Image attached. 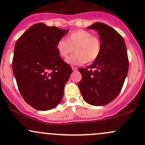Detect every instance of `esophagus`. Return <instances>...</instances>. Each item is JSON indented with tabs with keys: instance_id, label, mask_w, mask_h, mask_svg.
Segmentation results:
<instances>
[{
	"instance_id": "34e87169",
	"label": "esophagus",
	"mask_w": 145,
	"mask_h": 145,
	"mask_svg": "<svg viewBox=\"0 0 145 145\" xmlns=\"http://www.w3.org/2000/svg\"><path fill=\"white\" fill-rule=\"evenodd\" d=\"M71 69H72L73 71H77V70H78V68L76 67H74V66H72V67H71Z\"/></svg>"
}]
</instances>
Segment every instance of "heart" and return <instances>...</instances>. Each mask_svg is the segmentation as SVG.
Listing matches in <instances>:
<instances>
[{"label":"heart","mask_w":145,"mask_h":145,"mask_svg":"<svg viewBox=\"0 0 145 145\" xmlns=\"http://www.w3.org/2000/svg\"><path fill=\"white\" fill-rule=\"evenodd\" d=\"M58 54L67 58L73 52L75 54L67 61L72 65L91 63L99 58L102 52V43L99 38L90 31L78 29L68 35L66 39H60L56 44Z\"/></svg>","instance_id":"b5f03b06"}]
</instances>
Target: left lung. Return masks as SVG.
I'll list each match as a JSON object with an SVG mask.
<instances>
[{
    "instance_id": "obj_1",
    "label": "left lung",
    "mask_w": 145,
    "mask_h": 145,
    "mask_svg": "<svg viewBox=\"0 0 145 145\" xmlns=\"http://www.w3.org/2000/svg\"><path fill=\"white\" fill-rule=\"evenodd\" d=\"M87 29L98 31L102 52L89 67L78 69L82 74L78 87L87 103L105 105L118 96L127 77L129 69L127 47L121 35L106 24L98 22Z\"/></svg>"
}]
</instances>
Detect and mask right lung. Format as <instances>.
Wrapping results in <instances>:
<instances>
[{"mask_svg": "<svg viewBox=\"0 0 145 145\" xmlns=\"http://www.w3.org/2000/svg\"><path fill=\"white\" fill-rule=\"evenodd\" d=\"M68 31L36 23L16 42L14 77L23 99L37 110L54 109L62 101L72 69L58 54L56 44Z\"/></svg>", "mask_w": 145, "mask_h": 145, "instance_id": "obj_1", "label": "right lung"}]
</instances>
